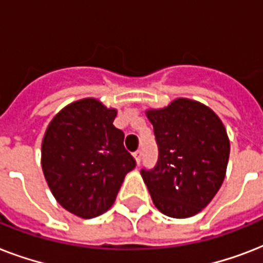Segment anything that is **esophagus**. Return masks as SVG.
<instances>
[{"mask_svg":"<svg viewBox=\"0 0 263 263\" xmlns=\"http://www.w3.org/2000/svg\"><path fill=\"white\" fill-rule=\"evenodd\" d=\"M134 158H135L136 164L139 165L140 161H142V152H140V150H136V152L134 153Z\"/></svg>","mask_w":263,"mask_h":263,"instance_id":"1","label":"esophagus"}]
</instances>
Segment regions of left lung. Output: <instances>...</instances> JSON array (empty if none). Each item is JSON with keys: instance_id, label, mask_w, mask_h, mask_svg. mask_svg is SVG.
Returning a JSON list of instances; mask_svg holds the SVG:
<instances>
[{"instance_id": "obj_1", "label": "left lung", "mask_w": 263, "mask_h": 263, "mask_svg": "<svg viewBox=\"0 0 263 263\" xmlns=\"http://www.w3.org/2000/svg\"><path fill=\"white\" fill-rule=\"evenodd\" d=\"M160 157L142 171L153 203L162 214L187 218L203 210L225 179L231 144L221 119L203 103L176 98L146 110Z\"/></svg>"}]
</instances>
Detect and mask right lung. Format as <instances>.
I'll return each instance as SVG.
<instances>
[{
  "mask_svg": "<svg viewBox=\"0 0 263 263\" xmlns=\"http://www.w3.org/2000/svg\"><path fill=\"white\" fill-rule=\"evenodd\" d=\"M117 109L95 98L63 107L42 139L41 164L55 200L80 218L107 212L135 160L124 148V134L113 125Z\"/></svg>",
  "mask_w": 263,
  "mask_h": 263,
  "instance_id": "add662e5",
  "label": "right lung"
}]
</instances>
